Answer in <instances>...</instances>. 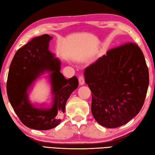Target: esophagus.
Here are the masks:
<instances>
[{"mask_svg": "<svg viewBox=\"0 0 155 155\" xmlns=\"http://www.w3.org/2000/svg\"><path fill=\"white\" fill-rule=\"evenodd\" d=\"M78 82H79L80 85H83L84 84V78L83 76H81L79 78H78Z\"/></svg>", "mask_w": 155, "mask_h": 155, "instance_id": "1", "label": "esophagus"}]
</instances>
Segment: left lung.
Masks as SVG:
<instances>
[{"mask_svg":"<svg viewBox=\"0 0 155 155\" xmlns=\"http://www.w3.org/2000/svg\"><path fill=\"white\" fill-rule=\"evenodd\" d=\"M84 76L92 92V114L98 124L117 128L139 114L149 74L144 54L136 44L110 49L84 69Z\"/></svg>","mask_w":155,"mask_h":155,"instance_id":"left-lung-1","label":"left lung"}]
</instances>
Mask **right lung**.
I'll list each match as a JSON object with an SVG mask.
<instances>
[{
  "label": "right lung",
  "instance_id": "right-lung-1",
  "mask_svg": "<svg viewBox=\"0 0 155 155\" xmlns=\"http://www.w3.org/2000/svg\"><path fill=\"white\" fill-rule=\"evenodd\" d=\"M52 37H35L16 52L9 68L6 91L8 100L19 119L26 127L46 130L60 124L61 115L71 93L78 86L76 77L65 78L61 72V61L49 51ZM45 72L49 73L51 104L37 107L29 100L28 90Z\"/></svg>",
  "mask_w": 155,
  "mask_h": 155
}]
</instances>
